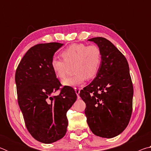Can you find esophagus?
Returning a JSON list of instances; mask_svg holds the SVG:
<instances>
[{
  "instance_id": "esophagus-1",
  "label": "esophagus",
  "mask_w": 151,
  "mask_h": 151,
  "mask_svg": "<svg viewBox=\"0 0 151 151\" xmlns=\"http://www.w3.org/2000/svg\"><path fill=\"white\" fill-rule=\"evenodd\" d=\"M75 93L76 94V95H77V96H78V99H79V98H80V96H79V93H80L81 88H75Z\"/></svg>"
}]
</instances>
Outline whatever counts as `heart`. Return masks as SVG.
<instances>
[{
  "label": "heart",
  "instance_id": "b5f03b06",
  "mask_svg": "<svg viewBox=\"0 0 151 151\" xmlns=\"http://www.w3.org/2000/svg\"><path fill=\"white\" fill-rule=\"evenodd\" d=\"M63 59L54 57L50 61L51 68L56 77L63 81L67 76L69 66L73 65L75 75L63 81L68 86H78L85 83L86 78L93 79L96 76L102 63V52L96 45L75 43L60 53Z\"/></svg>",
  "mask_w": 151,
  "mask_h": 151
}]
</instances>
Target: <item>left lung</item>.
<instances>
[{
    "mask_svg": "<svg viewBox=\"0 0 151 151\" xmlns=\"http://www.w3.org/2000/svg\"><path fill=\"white\" fill-rule=\"evenodd\" d=\"M88 40L101 48L102 63L95 78L79 94L86 103L85 113L92 132L96 136L112 138L126 129L132 114L133 85L129 64L105 38Z\"/></svg>",
    "mask_w": 151,
    "mask_h": 151,
    "instance_id": "obj_1",
    "label": "left lung"
}]
</instances>
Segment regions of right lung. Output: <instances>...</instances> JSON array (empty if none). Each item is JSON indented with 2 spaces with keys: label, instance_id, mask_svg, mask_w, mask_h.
I'll return each instance as SVG.
<instances>
[{
  "label": "right lung",
  "instance_id": "add662e5",
  "mask_svg": "<svg viewBox=\"0 0 151 151\" xmlns=\"http://www.w3.org/2000/svg\"><path fill=\"white\" fill-rule=\"evenodd\" d=\"M63 44L33 46L20 60L15 73L18 103L31 136L46 144L65 136L66 112L76 100L73 88L62 85L51 68L55 52ZM57 90L60 93L54 96Z\"/></svg>",
  "mask_w": 151,
  "mask_h": 151
}]
</instances>
